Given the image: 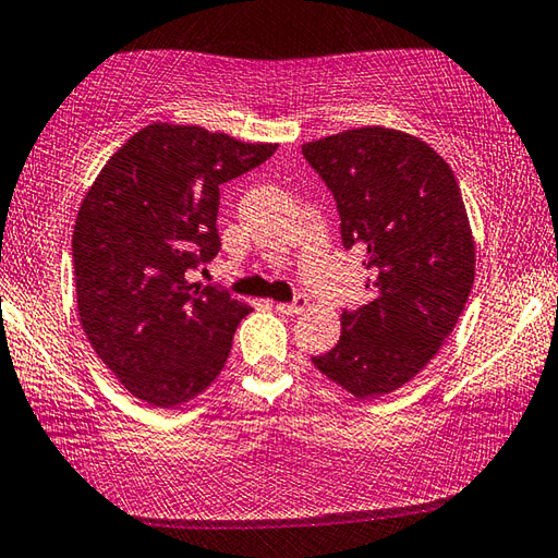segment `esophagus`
Returning a JSON list of instances; mask_svg holds the SVG:
<instances>
[{"instance_id": "obj_1", "label": "esophagus", "mask_w": 558, "mask_h": 558, "mask_svg": "<svg viewBox=\"0 0 558 558\" xmlns=\"http://www.w3.org/2000/svg\"><path fill=\"white\" fill-rule=\"evenodd\" d=\"M272 307H276L278 313H282V315H300L302 310L307 307V298L300 295V298H295L292 302H272Z\"/></svg>"}]
</instances>
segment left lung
Returning a JSON list of instances; mask_svg holds the SVG:
<instances>
[{"label":"left lung","mask_w":558,"mask_h":558,"mask_svg":"<svg viewBox=\"0 0 558 558\" xmlns=\"http://www.w3.org/2000/svg\"><path fill=\"white\" fill-rule=\"evenodd\" d=\"M335 194L344 248L364 256L372 300L313 364L356 399L409 384L458 325L475 239L450 165L409 132L369 125L302 145Z\"/></svg>","instance_id":"8db88e82"}]
</instances>
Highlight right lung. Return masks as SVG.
I'll return each mask as SVG.
<instances>
[{
  "instance_id": "obj_1",
  "label": "right lung",
  "mask_w": 558,
  "mask_h": 558,
  "mask_svg": "<svg viewBox=\"0 0 558 558\" xmlns=\"http://www.w3.org/2000/svg\"><path fill=\"white\" fill-rule=\"evenodd\" d=\"M199 125L135 132L83 196L73 229L78 317L90 347L143 403L174 409L211 386L251 305L189 282L221 248L219 186L276 153Z\"/></svg>"
}]
</instances>
